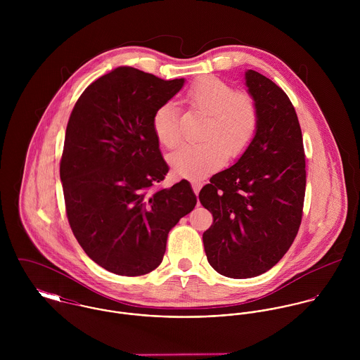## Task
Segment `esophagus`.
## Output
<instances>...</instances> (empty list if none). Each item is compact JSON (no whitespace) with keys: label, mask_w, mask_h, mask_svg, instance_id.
Listing matches in <instances>:
<instances>
[{"label":"esophagus","mask_w":360,"mask_h":360,"mask_svg":"<svg viewBox=\"0 0 360 360\" xmlns=\"http://www.w3.org/2000/svg\"><path fill=\"white\" fill-rule=\"evenodd\" d=\"M191 186H193L194 193L198 195V193H200V190H201V187H202V183H201L200 180H191Z\"/></svg>","instance_id":"34e87169"}]
</instances>
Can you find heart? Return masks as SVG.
Segmentation results:
<instances>
[{
    "label": "heart",
    "instance_id": "b5f03b06",
    "mask_svg": "<svg viewBox=\"0 0 360 360\" xmlns=\"http://www.w3.org/2000/svg\"><path fill=\"white\" fill-rule=\"evenodd\" d=\"M187 101L207 117L201 144H184L169 155V163L177 176L198 179L220 167L227 154L237 158L251 144L257 129V108L244 91H234L221 79L206 76L187 91ZM156 140L167 148L180 141L177 112L173 103H165L153 117Z\"/></svg>",
    "mask_w": 360,
    "mask_h": 360
}]
</instances>
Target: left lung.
<instances>
[{
    "label": "left lung",
    "mask_w": 360,
    "mask_h": 360,
    "mask_svg": "<svg viewBox=\"0 0 360 360\" xmlns=\"http://www.w3.org/2000/svg\"><path fill=\"white\" fill-rule=\"evenodd\" d=\"M245 86L257 103V133L238 160L200 191L213 214L202 236L207 262L231 278L257 277L285 255L300 230L307 187L302 133L290 98L251 69Z\"/></svg>",
    "instance_id": "left-lung-1"
}]
</instances>
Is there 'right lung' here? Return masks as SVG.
<instances>
[{"label":"right lung","instance_id":"1","mask_svg":"<svg viewBox=\"0 0 360 360\" xmlns=\"http://www.w3.org/2000/svg\"><path fill=\"white\" fill-rule=\"evenodd\" d=\"M184 82L119 66L91 83L70 113L59 167L68 220L84 252L110 273L153 271L169 231L197 205L187 180L155 186L169 166L153 117Z\"/></svg>","mask_w":360,"mask_h":360}]
</instances>
